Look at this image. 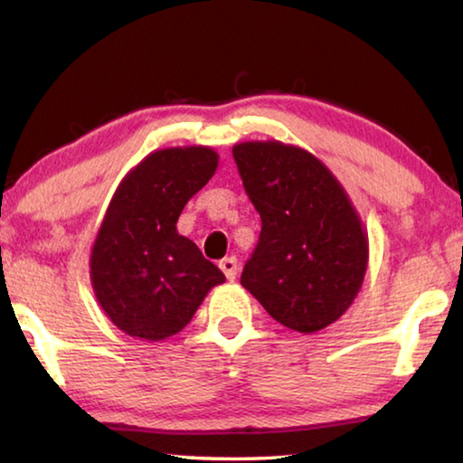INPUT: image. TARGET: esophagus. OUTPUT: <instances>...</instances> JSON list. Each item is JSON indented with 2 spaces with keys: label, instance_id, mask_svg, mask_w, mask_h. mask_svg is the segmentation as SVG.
<instances>
[{
  "label": "esophagus",
  "instance_id": "1",
  "mask_svg": "<svg viewBox=\"0 0 463 463\" xmlns=\"http://www.w3.org/2000/svg\"><path fill=\"white\" fill-rule=\"evenodd\" d=\"M218 268L222 269V273L226 276V279H234L237 278V269H239V263H237V260H234V257H224V260L218 263Z\"/></svg>",
  "mask_w": 463,
  "mask_h": 463
}]
</instances>
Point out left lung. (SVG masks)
I'll use <instances>...</instances> for the list:
<instances>
[{"label":"left lung","mask_w":463,"mask_h":463,"mask_svg":"<svg viewBox=\"0 0 463 463\" xmlns=\"http://www.w3.org/2000/svg\"><path fill=\"white\" fill-rule=\"evenodd\" d=\"M260 242L241 284L288 328L317 333L354 304L367 268V234L349 195L315 155L279 140L232 146Z\"/></svg>","instance_id":"1"}]
</instances>
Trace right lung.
<instances>
[{
	"label": "right lung",
	"instance_id": "obj_1",
	"mask_svg": "<svg viewBox=\"0 0 463 463\" xmlns=\"http://www.w3.org/2000/svg\"><path fill=\"white\" fill-rule=\"evenodd\" d=\"M210 146L155 151L122 179L91 249L90 273L99 307L130 336L163 341L190 323L224 273L177 232V218L210 182Z\"/></svg>",
	"mask_w": 463,
	"mask_h": 463
}]
</instances>
